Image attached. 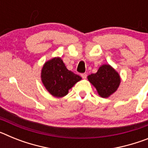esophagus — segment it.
Segmentation results:
<instances>
[{
	"instance_id": "1",
	"label": "esophagus",
	"mask_w": 148,
	"mask_h": 148,
	"mask_svg": "<svg viewBox=\"0 0 148 148\" xmlns=\"http://www.w3.org/2000/svg\"><path fill=\"white\" fill-rule=\"evenodd\" d=\"M81 75H82V78H87V74H86V73H82V74Z\"/></svg>"
}]
</instances>
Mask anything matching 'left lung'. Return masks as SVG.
<instances>
[{
    "instance_id": "left-lung-1",
    "label": "left lung",
    "mask_w": 148,
    "mask_h": 148,
    "mask_svg": "<svg viewBox=\"0 0 148 148\" xmlns=\"http://www.w3.org/2000/svg\"><path fill=\"white\" fill-rule=\"evenodd\" d=\"M87 78L102 98L109 97L116 92L121 82L119 73L109 64L101 66L97 73L88 75Z\"/></svg>"
}]
</instances>
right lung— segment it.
Instances as JSON below:
<instances>
[{
	"label": "right lung",
	"mask_w": 148,
	"mask_h": 148,
	"mask_svg": "<svg viewBox=\"0 0 148 148\" xmlns=\"http://www.w3.org/2000/svg\"><path fill=\"white\" fill-rule=\"evenodd\" d=\"M82 77L66 69L61 58H53L44 64L41 81L48 92L55 97H63Z\"/></svg>",
	"instance_id": "obj_1"
}]
</instances>
